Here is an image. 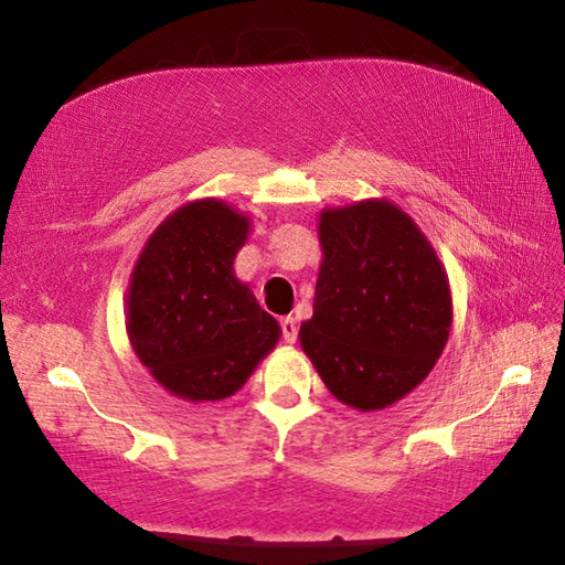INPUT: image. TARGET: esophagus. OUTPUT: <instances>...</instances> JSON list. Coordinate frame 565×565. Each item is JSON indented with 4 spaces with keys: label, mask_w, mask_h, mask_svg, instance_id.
Listing matches in <instances>:
<instances>
[{
    "label": "esophagus",
    "mask_w": 565,
    "mask_h": 565,
    "mask_svg": "<svg viewBox=\"0 0 565 565\" xmlns=\"http://www.w3.org/2000/svg\"><path fill=\"white\" fill-rule=\"evenodd\" d=\"M281 337L286 343H296L298 339V322L294 320V317H284L281 320Z\"/></svg>",
    "instance_id": "obj_1"
}]
</instances>
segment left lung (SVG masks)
Masks as SVG:
<instances>
[{
	"instance_id": "left-lung-1",
	"label": "left lung",
	"mask_w": 565,
	"mask_h": 565,
	"mask_svg": "<svg viewBox=\"0 0 565 565\" xmlns=\"http://www.w3.org/2000/svg\"><path fill=\"white\" fill-rule=\"evenodd\" d=\"M324 263L300 343L339 401L392 406L420 384L451 329L437 253L392 202L367 200L320 220Z\"/></svg>"
}]
</instances>
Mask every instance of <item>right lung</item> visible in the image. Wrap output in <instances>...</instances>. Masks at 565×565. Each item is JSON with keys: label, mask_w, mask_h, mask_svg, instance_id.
<instances>
[{"label": "right lung", "mask_w": 565, "mask_h": 565, "mask_svg": "<svg viewBox=\"0 0 565 565\" xmlns=\"http://www.w3.org/2000/svg\"><path fill=\"white\" fill-rule=\"evenodd\" d=\"M248 220L216 200L181 207L138 259L128 291V337L171 394L220 401L250 377L279 324L234 277Z\"/></svg>", "instance_id": "right-lung-1"}]
</instances>
